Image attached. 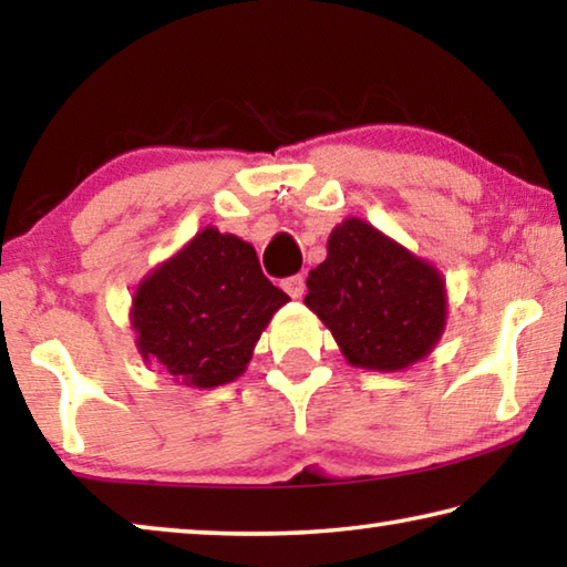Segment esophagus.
Instances as JSON below:
<instances>
[{"instance_id":"1","label":"esophagus","mask_w":567,"mask_h":567,"mask_svg":"<svg viewBox=\"0 0 567 567\" xmlns=\"http://www.w3.org/2000/svg\"><path fill=\"white\" fill-rule=\"evenodd\" d=\"M282 287L290 297H302L305 295V275L287 277V280H282Z\"/></svg>"}]
</instances>
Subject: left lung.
<instances>
[{
  "label": "left lung",
  "mask_w": 567,
  "mask_h": 567,
  "mask_svg": "<svg viewBox=\"0 0 567 567\" xmlns=\"http://www.w3.org/2000/svg\"><path fill=\"white\" fill-rule=\"evenodd\" d=\"M305 305L354 368L395 372L433 352L445 330V280L358 217L330 233L328 260L307 277Z\"/></svg>",
  "instance_id": "left-lung-1"
}]
</instances>
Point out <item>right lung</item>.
Masks as SVG:
<instances>
[{
    "label": "right lung",
    "mask_w": 567,
    "mask_h": 567,
    "mask_svg": "<svg viewBox=\"0 0 567 567\" xmlns=\"http://www.w3.org/2000/svg\"><path fill=\"white\" fill-rule=\"evenodd\" d=\"M285 302L290 297L262 275L252 245L205 227L140 282L130 318L142 360L207 390L243 375Z\"/></svg>",
    "instance_id": "right-lung-1"
}]
</instances>
